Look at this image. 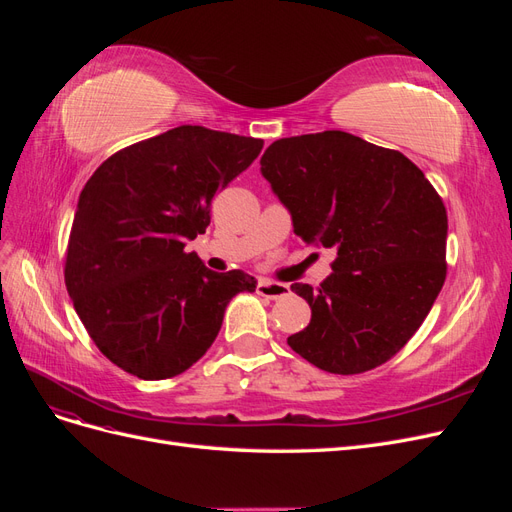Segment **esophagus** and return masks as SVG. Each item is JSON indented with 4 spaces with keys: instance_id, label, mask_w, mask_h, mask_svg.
I'll use <instances>...</instances> for the list:
<instances>
[{
    "instance_id": "1",
    "label": "esophagus",
    "mask_w": 512,
    "mask_h": 512,
    "mask_svg": "<svg viewBox=\"0 0 512 512\" xmlns=\"http://www.w3.org/2000/svg\"><path fill=\"white\" fill-rule=\"evenodd\" d=\"M256 290H258L260 297H267V299H282L290 292V288L286 284L273 282V280H258Z\"/></svg>"
}]
</instances>
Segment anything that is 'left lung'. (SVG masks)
<instances>
[{"mask_svg": "<svg viewBox=\"0 0 512 512\" xmlns=\"http://www.w3.org/2000/svg\"><path fill=\"white\" fill-rule=\"evenodd\" d=\"M260 173L294 232L335 252L318 288L292 284L312 320L288 346L329 374H363L421 327L446 280L442 198L404 153L327 130L280 138Z\"/></svg>", "mask_w": 512, "mask_h": 512, "instance_id": "1", "label": "left lung"}]
</instances>
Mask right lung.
I'll return each mask as SVG.
<instances>
[{"mask_svg": "<svg viewBox=\"0 0 512 512\" xmlns=\"http://www.w3.org/2000/svg\"><path fill=\"white\" fill-rule=\"evenodd\" d=\"M260 138L179 126L117 151L85 183L66 252V288L108 361L141 380L192 367L218 337L226 305L254 292L243 271L215 273L185 243L211 200L262 149Z\"/></svg>", "mask_w": 512, "mask_h": 512, "instance_id": "obj_1", "label": "right lung"}]
</instances>
